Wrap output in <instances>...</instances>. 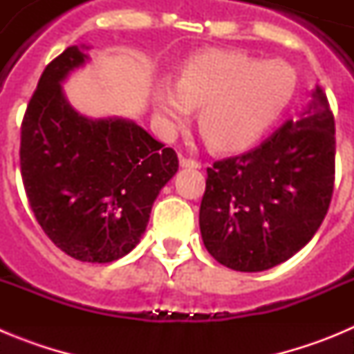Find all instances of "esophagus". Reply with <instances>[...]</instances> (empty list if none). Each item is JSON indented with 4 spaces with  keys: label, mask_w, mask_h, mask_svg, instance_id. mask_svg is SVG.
<instances>
[{
    "label": "esophagus",
    "mask_w": 354,
    "mask_h": 354,
    "mask_svg": "<svg viewBox=\"0 0 354 354\" xmlns=\"http://www.w3.org/2000/svg\"><path fill=\"white\" fill-rule=\"evenodd\" d=\"M180 167L183 168H200V161L193 158H180Z\"/></svg>",
    "instance_id": "1"
}]
</instances>
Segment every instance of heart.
Here are the masks:
<instances>
[{
  "instance_id": "obj_1",
  "label": "heart",
  "mask_w": 354,
  "mask_h": 354,
  "mask_svg": "<svg viewBox=\"0 0 354 354\" xmlns=\"http://www.w3.org/2000/svg\"><path fill=\"white\" fill-rule=\"evenodd\" d=\"M298 77L289 64L239 51H207L180 67L177 86L161 83L154 108L162 129H183L200 108L198 126L211 147L241 150L261 140L289 109Z\"/></svg>"
}]
</instances>
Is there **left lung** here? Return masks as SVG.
<instances>
[{
	"label": "left lung",
	"instance_id": "1",
	"mask_svg": "<svg viewBox=\"0 0 354 354\" xmlns=\"http://www.w3.org/2000/svg\"><path fill=\"white\" fill-rule=\"evenodd\" d=\"M298 120L207 168L200 232L212 257L234 271L270 270L314 237L335 183V120L321 88Z\"/></svg>",
	"mask_w": 354,
	"mask_h": 354
}]
</instances>
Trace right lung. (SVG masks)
Masks as SVG:
<instances>
[{
  "mask_svg": "<svg viewBox=\"0 0 354 354\" xmlns=\"http://www.w3.org/2000/svg\"><path fill=\"white\" fill-rule=\"evenodd\" d=\"M88 56L71 46L44 68L21 126V177L46 236L81 262H113L140 243L175 150L126 118L92 120L62 81Z\"/></svg>",
  "mask_w": 354,
  "mask_h": 354,
  "instance_id": "right-lung-1",
  "label": "right lung"
}]
</instances>
